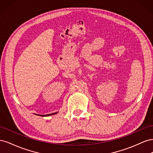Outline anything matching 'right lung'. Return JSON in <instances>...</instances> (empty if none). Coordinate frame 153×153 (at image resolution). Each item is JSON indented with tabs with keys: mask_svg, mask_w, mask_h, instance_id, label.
<instances>
[{
	"mask_svg": "<svg viewBox=\"0 0 153 153\" xmlns=\"http://www.w3.org/2000/svg\"><path fill=\"white\" fill-rule=\"evenodd\" d=\"M57 112H55V113H53V114H47V115H40V116H42V117H47V116H50V115H54L55 114H57Z\"/></svg>",
	"mask_w": 153,
	"mask_h": 153,
	"instance_id": "add662e5",
	"label": "right lung"
}]
</instances>
